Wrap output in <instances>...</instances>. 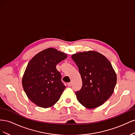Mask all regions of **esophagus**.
<instances>
[{
    "label": "esophagus",
    "mask_w": 135,
    "mask_h": 135,
    "mask_svg": "<svg viewBox=\"0 0 135 135\" xmlns=\"http://www.w3.org/2000/svg\"><path fill=\"white\" fill-rule=\"evenodd\" d=\"M72 82L68 83L67 84V85H68V87H71V86H72Z\"/></svg>",
    "instance_id": "esophagus-1"
}]
</instances>
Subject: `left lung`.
I'll list each match as a JSON object with an SVG mask.
<instances>
[{
  "label": "left lung",
  "mask_w": 135,
  "mask_h": 135,
  "mask_svg": "<svg viewBox=\"0 0 135 135\" xmlns=\"http://www.w3.org/2000/svg\"><path fill=\"white\" fill-rule=\"evenodd\" d=\"M78 67L83 85L75 92L83 106L94 109L108 99L114 92L117 75L105 56L95 51L79 52L72 55Z\"/></svg>",
  "instance_id": "left-lung-1"
}]
</instances>
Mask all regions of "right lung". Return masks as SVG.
Here are the masks:
<instances>
[{"label":"right lung","instance_id":"1","mask_svg":"<svg viewBox=\"0 0 135 135\" xmlns=\"http://www.w3.org/2000/svg\"><path fill=\"white\" fill-rule=\"evenodd\" d=\"M66 57L65 54L49 48L37 54L28 64L22 86L29 99L37 106L47 108L59 99L66 87L56 65Z\"/></svg>","mask_w":135,"mask_h":135}]
</instances>
